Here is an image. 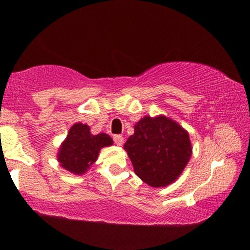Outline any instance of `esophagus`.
<instances>
[{
  "mask_svg": "<svg viewBox=\"0 0 250 250\" xmlns=\"http://www.w3.org/2000/svg\"><path fill=\"white\" fill-rule=\"evenodd\" d=\"M114 141L118 146H123V143H124V138H123L122 135H115Z\"/></svg>",
  "mask_w": 250,
  "mask_h": 250,
  "instance_id": "34e87169",
  "label": "esophagus"
}]
</instances>
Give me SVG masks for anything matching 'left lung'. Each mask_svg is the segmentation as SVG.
Here are the masks:
<instances>
[{
  "label": "left lung",
  "mask_w": 250,
  "mask_h": 250,
  "mask_svg": "<svg viewBox=\"0 0 250 250\" xmlns=\"http://www.w3.org/2000/svg\"><path fill=\"white\" fill-rule=\"evenodd\" d=\"M124 150L134 173L152 188H164L175 182L192 155L187 129L164 115L140 119Z\"/></svg>",
  "instance_id": "8db88e82"
}]
</instances>
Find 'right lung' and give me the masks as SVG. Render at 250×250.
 Returning <instances> with one entry per match:
<instances>
[{
  "label": "right lung",
  "instance_id": "add662e5",
  "mask_svg": "<svg viewBox=\"0 0 250 250\" xmlns=\"http://www.w3.org/2000/svg\"><path fill=\"white\" fill-rule=\"evenodd\" d=\"M114 145L105 133L93 135L90 126L76 123L68 131L57 153L60 166L75 175H83L97 162L100 150Z\"/></svg>",
  "mask_w": 250,
  "mask_h": 250
}]
</instances>
